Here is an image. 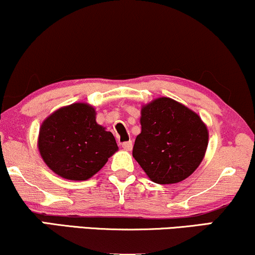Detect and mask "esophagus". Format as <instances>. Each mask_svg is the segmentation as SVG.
<instances>
[{
  "mask_svg": "<svg viewBox=\"0 0 255 255\" xmlns=\"http://www.w3.org/2000/svg\"><path fill=\"white\" fill-rule=\"evenodd\" d=\"M122 148L126 149V151H130L133 148V142L131 141H126V142H122Z\"/></svg>",
  "mask_w": 255,
  "mask_h": 255,
  "instance_id": "34e87169",
  "label": "esophagus"
}]
</instances>
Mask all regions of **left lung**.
I'll list each match as a JSON object with an SVG mask.
<instances>
[{"instance_id": "left-lung-1", "label": "left lung", "mask_w": 255, "mask_h": 255, "mask_svg": "<svg viewBox=\"0 0 255 255\" xmlns=\"http://www.w3.org/2000/svg\"><path fill=\"white\" fill-rule=\"evenodd\" d=\"M140 124L133 157L152 182L179 183L194 173L209 139L207 126L195 112L160 97L141 108Z\"/></svg>"}]
</instances>
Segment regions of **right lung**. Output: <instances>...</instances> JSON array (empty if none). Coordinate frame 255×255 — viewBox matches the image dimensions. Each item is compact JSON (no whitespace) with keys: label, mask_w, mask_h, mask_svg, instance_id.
Wrapping results in <instances>:
<instances>
[{"label":"right lung","mask_w":255,"mask_h":255,"mask_svg":"<svg viewBox=\"0 0 255 255\" xmlns=\"http://www.w3.org/2000/svg\"><path fill=\"white\" fill-rule=\"evenodd\" d=\"M38 147L41 158L58 176L87 180L118 151L115 137L96 122L94 107L73 103L42 122Z\"/></svg>","instance_id":"obj_1"}]
</instances>
